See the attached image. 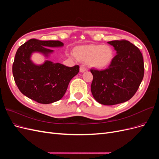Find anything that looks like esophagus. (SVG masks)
<instances>
[{"label": "esophagus", "mask_w": 159, "mask_h": 159, "mask_svg": "<svg viewBox=\"0 0 159 159\" xmlns=\"http://www.w3.org/2000/svg\"><path fill=\"white\" fill-rule=\"evenodd\" d=\"M80 70L81 72H84L85 71H87L88 69L86 68L84 66H80Z\"/></svg>", "instance_id": "obj_1"}]
</instances>
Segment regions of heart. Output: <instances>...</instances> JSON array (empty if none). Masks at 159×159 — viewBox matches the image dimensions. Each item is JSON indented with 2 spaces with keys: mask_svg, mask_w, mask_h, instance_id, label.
Returning a JSON list of instances; mask_svg holds the SVG:
<instances>
[{
  "mask_svg": "<svg viewBox=\"0 0 159 159\" xmlns=\"http://www.w3.org/2000/svg\"><path fill=\"white\" fill-rule=\"evenodd\" d=\"M74 54L77 59L83 62H88L96 68H104L113 61L114 52L107 45H85L75 48Z\"/></svg>",
  "mask_w": 159,
  "mask_h": 159,
  "instance_id": "b5f03b06",
  "label": "heart"
}]
</instances>
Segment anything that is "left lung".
Segmentation results:
<instances>
[{"label":"left lung","mask_w":159,"mask_h":159,"mask_svg":"<svg viewBox=\"0 0 159 159\" xmlns=\"http://www.w3.org/2000/svg\"><path fill=\"white\" fill-rule=\"evenodd\" d=\"M108 44L116 50L107 69H91L93 81L91 91L101 104L113 105L125 102L135 94L144 76V62L138 48L125 40H113Z\"/></svg>","instance_id":"8db88e82"}]
</instances>
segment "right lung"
Masks as SVG:
<instances>
[{
  "instance_id": "1",
  "label": "right lung",
  "mask_w": 159,
  "mask_h": 159,
  "mask_svg": "<svg viewBox=\"0 0 159 159\" xmlns=\"http://www.w3.org/2000/svg\"><path fill=\"white\" fill-rule=\"evenodd\" d=\"M63 45L58 40L33 38L19 47L12 65V74L22 94L42 104L54 103L62 98L70 80L78 74L80 66L68 67L48 60L38 66L30 60V56L35 52L48 56L53 52L49 48Z\"/></svg>"
}]
</instances>
